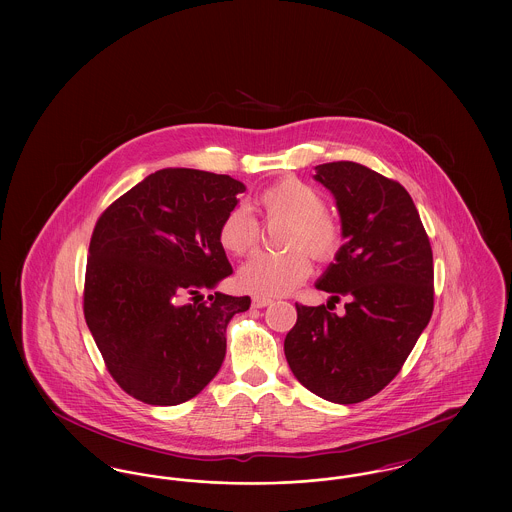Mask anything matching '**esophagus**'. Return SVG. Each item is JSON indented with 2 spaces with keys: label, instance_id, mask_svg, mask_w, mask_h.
I'll use <instances>...</instances> for the list:
<instances>
[{
  "label": "esophagus",
  "instance_id": "34e87169",
  "mask_svg": "<svg viewBox=\"0 0 512 512\" xmlns=\"http://www.w3.org/2000/svg\"><path fill=\"white\" fill-rule=\"evenodd\" d=\"M272 303V299L270 297H253V307L255 309H263V307H267V305H270Z\"/></svg>",
  "mask_w": 512,
  "mask_h": 512
}]
</instances>
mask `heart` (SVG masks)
Listing matches in <instances>:
<instances>
[{"mask_svg": "<svg viewBox=\"0 0 512 512\" xmlns=\"http://www.w3.org/2000/svg\"><path fill=\"white\" fill-rule=\"evenodd\" d=\"M267 219H288L282 244L288 251H259L238 270V286L255 295L292 292L311 272L305 249L320 261L332 259L341 247V228L324 213V197L299 178H284L257 197ZM219 242L232 255H245L259 242V222L244 207H234L220 222Z\"/></svg>", "mask_w": 512, "mask_h": 512, "instance_id": "b5f03b06", "label": "heart"}]
</instances>
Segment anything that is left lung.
Returning a JSON list of instances; mask_svg holds the SVG:
<instances>
[{"label": "left lung", "instance_id": "obj_1", "mask_svg": "<svg viewBox=\"0 0 512 512\" xmlns=\"http://www.w3.org/2000/svg\"><path fill=\"white\" fill-rule=\"evenodd\" d=\"M336 199L345 244L317 280L345 313L297 305L284 341L293 376L318 397L353 405L397 376L434 311L432 247L413 197L353 161L315 167ZM328 301V303H330Z\"/></svg>", "mask_w": 512, "mask_h": 512}]
</instances>
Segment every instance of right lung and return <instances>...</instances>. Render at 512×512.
<instances>
[{
	"label": "right lung",
	"instance_id": "add662e5",
	"mask_svg": "<svg viewBox=\"0 0 512 512\" xmlns=\"http://www.w3.org/2000/svg\"><path fill=\"white\" fill-rule=\"evenodd\" d=\"M244 182L163 169L105 209L90 242L84 317L128 395L171 407L203 390L226 355V326L251 299L215 290L232 267L220 222Z\"/></svg>",
	"mask_w": 512,
	"mask_h": 512
}]
</instances>
